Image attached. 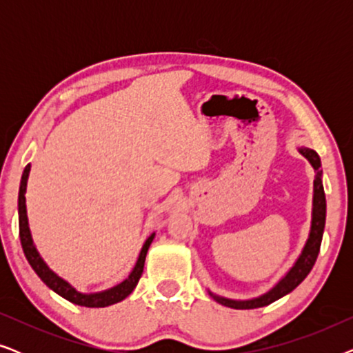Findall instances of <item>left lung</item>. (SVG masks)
I'll return each mask as SVG.
<instances>
[{
  "label": "left lung",
  "instance_id": "1",
  "mask_svg": "<svg viewBox=\"0 0 353 353\" xmlns=\"http://www.w3.org/2000/svg\"><path fill=\"white\" fill-rule=\"evenodd\" d=\"M299 152L312 163V167L315 168L316 175L315 181H313V207H312V225H310V233H308L307 243L303 245L301 255H299L296 263L292 265L291 270L270 289L268 292L262 294V296L254 297V299H245V301H236V299H228L216 296L212 291H209V296L214 299L215 302L221 303V305L236 308V310H250V308H260L270 303L278 301L286 296V294L292 292L303 279L307 278V274L310 273L313 265L316 262L318 252H320V245L323 239V231H325V221H326V197L325 190H323V181H321V161L320 156L310 148H297Z\"/></svg>",
  "mask_w": 353,
  "mask_h": 353
}]
</instances>
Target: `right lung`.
<instances>
[{
	"instance_id": "add662e5",
	"label": "right lung",
	"mask_w": 353,
	"mask_h": 353,
	"mask_svg": "<svg viewBox=\"0 0 353 353\" xmlns=\"http://www.w3.org/2000/svg\"><path fill=\"white\" fill-rule=\"evenodd\" d=\"M28 173H30V163H28V165L26 167V170H23V173H22L21 188H19V234H21V244H22L23 254H26L28 263L32 265V268L35 270V273L40 276L41 281L45 283L48 288L52 289L56 294H59L61 297H64L69 302L75 303V305H80V307H90V308L109 307L120 301H123L125 297H128L130 294L133 292V289L137 288L139 278H141L148 249H149V245H151L156 233H152L151 236H149V238L146 239V243L143 244V249H141V252H139L137 263H134L132 273L128 274L127 279H123V281L119 283L117 286L105 289V291H101V292L85 294V292L77 291V289L72 286L70 283H67L64 278H61L59 274H56L50 267H48L45 260L41 259L40 252L37 250L35 244H33L30 226H28L27 205H26V191H27Z\"/></svg>"
}]
</instances>
